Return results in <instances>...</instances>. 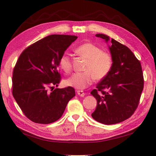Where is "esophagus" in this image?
I'll use <instances>...</instances> for the list:
<instances>
[{
	"mask_svg": "<svg viewBox=\"0 0 156 156\" xmlns=\"http://www.w3.org/2000/svg\"><path fill=\"white\" fill-rule=\"evenodd\" d=\"M77 94H78V96H80V97H84V96H85V94H84L83 91L78 90L77 91Z\"/></svg>",
	"mask_w": 156,
	"mask_h": 156,
	"instance_id": "esophagus-1",
	"label": "esophagus"
}]
</instances>
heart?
Instances as JSON below:
<instances>
[{
  "label": "heart",
  "mask_w": 156,
  "mask_h": 156,
  "mask_svg": "<svg viewBox=\"0 0 156 156\" xmlns=\"http://www.w3.org/2000/svg\"><path fill=\"white\" fill-rule=\"evenodd\" d=\"M76 54L87 59L84 70L85 72L74 73L65 81L66 85L77 89H83L91 84L93 78H104L112 68V59L107 52L92 43H84L75 49ZM59 66L65 73L72 69V61L69 55L64 54L59 59Z\"/></svg>",
  "instance_id": "obj_1"
}]
</instances>
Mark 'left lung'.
<instances>
[{"label":"left lung","instance_id":"obj_1","mask_svg":"<svg viewBox=\"0 0 156 156\" xmlns=\"http://www.w3.org/2000/svg\"><path fill=\"white\" fill-rule=\"evenodd\" d=\"M96 36L107 43L110 41L108 46L112 66L109 73L97 84V89L91 92L97 100V107L91 116L98 122L113 125L128 119L138 107L144 87L142 67L127 47L103 34ZM98 91L101 93L100 95Z\"/></svg>","mask_w":156,"mask_h":156}]
</instances>
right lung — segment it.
Listing matches in <instances>:
<instances>
[{
  "label": "right lung",
  "instance_id": "add662e5",
  "mask_svg": "<svg viewBox=\"0 0 156 156\" xmlns=\"http://www.w3.org/2000/svg\"><path fill=\"white\" fill-rule=\"evenodd\" d=\"M77 38L60 34L44 37L26 48L18 58L13 72L12 94L32 122L49 124L58 120L75 96L72 87L52 91L49 89L59 84V59Z\"/></svg>",
  "mask_w": 156,
  "mask_h": 156
}]
</instances>
